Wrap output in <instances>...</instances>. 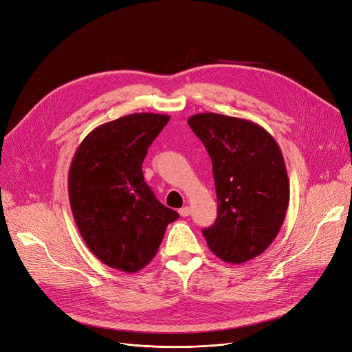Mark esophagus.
<instances>
[{
  "label": "esophagus",
  "mask_w": 352,
  "mask_h": 352,
  "mask_svg": "<svg viewBox=\"0 0 352 352\" xmlns=\"http://www.w3.org/2000/svg\"><path fill=\"white\" fill-rule=\"evenodd\" d=\"M178 212H179V216L181 217H187V216H190V207H182V208H179L178 210Z\"/></svg>",
  "instance_id": "obj_1"
}]
</instances>
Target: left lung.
Listing matches in <instances>:
<instances>
[{"label": "left lung", "mask_w": 352, "mask_h": 352, "mask_svg": "<svg viewBox=\"0 0 352 352\" xmlns=\"http://www.w3.org/2000/svg\"><path fill=\"white\" fill-rule=\"evenodd\" d=\"M212 164L217 219L204 228L210 250L240 265L262 254L278 236L289 204L279 145L254 122L219 113L188 118Z\"/></svg>", "instance_id": "1"}]
</instances>
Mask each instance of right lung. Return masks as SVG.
Here are the masks:
<instances>
[{"mask_svg":"<svg viewBox=\"0 0 352 352\" xmlns=\"http://www.w3.org/2000/svg\"><path fill=\"white\" fill-rule=\"evenodd\" d=\"M170 116L132 113L91 131L69 170L73 217L90 252L112 269L135 273L158 252L179 214L161 204L144 181L148 148Z\"/></svg>","mask_w":352,"mask_h":352,"instance_id":"1","label":"right lung"}]
</instances>
